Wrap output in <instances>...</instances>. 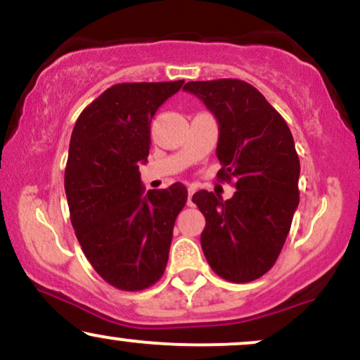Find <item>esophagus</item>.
I'll return each instance as SVG.
<instances>
[{
  "label": "esophagus",
  "mask_w": 360,
  "mask_h": 360,
  "mask_svg": "<svg viewBox=\"0 0 360 360\" xmlns=\"http://www.w3.org/2000/svg\"><path fill=\"white\" fill-rule=\"evenodd\" d=\"M194 191H196V189H194L193 186H189V188H188V205L189 206H193V194H194Z\"/></svg>",
  "instance_id": "1"
}]
</instances>
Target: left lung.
<instances>
[{"label":"left lung","instance_id":"left-lung-1","mask_svg":"<svg viewBox=\"0 0 360 360\" xmlns=\"http://www.w3.org/2000/svg\"><path fill=\"white\" fill-rule=\"evenodd\" d=\"M218 122V179L233 183L230 200L205 189L193 203L205 214L201 247L212 269L230 283H250L274 266L300 203V159L284 118L240 79L191 81Z\"/></svg>","mask_w":360,"mask_h":360}]
</instances>
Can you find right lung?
<instances>
[{
    "instance_id": "add662e5",
    "label": "right lung",
    "mask_w": 360,
    "mask_h": 360,
    "mask_svg": "<svg viewBox=\"0 0 360 360\" xmlns=\"http://www.w3.org/2000/svg\"><path fill=\"white\" fill-rule=\"evenodd\" d=\"M184 81L122 82L82 110L74 125L64 188L86 259L106 283L142 291L162 278L184 184L143 193L150 122Z\"/></svg>"
}]
</instances>
